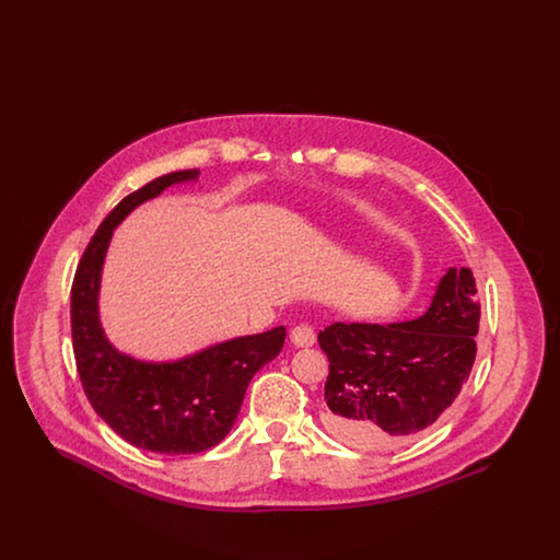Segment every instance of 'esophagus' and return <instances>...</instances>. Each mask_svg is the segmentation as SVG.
Returning <instances> with one entry per match:
<instances>
[{"mask_svg": "<svg viewBox=\"0 0 560 560\" xmlns=\"http://www.w3.org/2000/svg\"><path fill=\"white\" fill-rule=\"evenodd\" d=\"M290 340L298 348H308L317 342V336H315V329L308 323H300L290 331Z\"/></svg>", "mask_w": 560, "mask_h": 560, "instance_id": "34e87169", "label": "esophagus"}]
</instances>
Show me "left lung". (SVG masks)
Segmentation results:
<instances>
[{
	"label": "left lung",
	"mask_w": 560,
	"mask_h": 560,
	"mask_svg": "<svg viewBox=\"0 0 560 560\" xmlns=\"http://www.w3.org/2000/svg\"><path fill=\"white\" fill-rule=\"evenodd\" d=\"M479 319L472 270L450 268L418 319L325 327V428L350 447L373 452L422 434L470 375Z\"/></svg>",
	"instance_id": "1"
}]
</instances>
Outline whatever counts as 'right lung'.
<instances>
[{
    "label": "right lung",
    "mask_w": 560,
    "mask_h": 560,
    "mask_svg": "<svg viewBox=\"0 0 560 560\" xmlns=\"http://www.w3.org/2000/svg\"><path fill=\"white\" fill-rule=\"evenodd\" d=\"M197 178L199 170L172 172L124 197L88 243L71 288V336L85 397L124 441L167 455L218 445L235 424L252 377L285 342L281 325L165 363L138 361L108 342L98 315V292L115 226L165 188Z\"/></svg>",
    "instance_id": "1"
}]
</instances>
